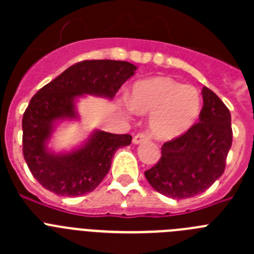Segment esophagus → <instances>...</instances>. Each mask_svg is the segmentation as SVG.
I'll list each match as a JSON object with an SVG mask.
<instances>
[{"label": "esophagus", "instance_id": "34e87169", "mask_svg": "<svg viewBox=\"0 0 254 254\" xmlns=\"http://www.w3.org/2000/svg\"><path fill=\"white\" fill-rule=\"evenodd\" d=\"M147 140H149V137H147L146 133H137L132 141H133L134 145H138V143H142Z\"/></svg>", "mask_w": 254, "mask_h": 254}]
</instances>
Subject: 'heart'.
<instances>
[{"label":"heart","mask_w":254,"mask_h":254,"mask_svg":"<svg viewBox=\"0 0 254 254\" xmlns=\"http://www.w3.org/2000/svg\"><path fill=\"white\" fill-rule=\"evenodd\" d=\"M129 105L137 113H150L149 128L159 140H174L196 123L201 95L193 86L169 77H154L133 85Z\"/></svg>","instance_id":"obj_1"}]
</instances>
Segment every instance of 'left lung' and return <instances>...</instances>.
<instances>
[{"instance_id": "obj_1", "label": "left lung", "mask_w": 254, "mask_h": 254, "mask_svg": "<svg viewBox=\"0 0 254 254\" xmlns=\"http://www.w3.org/2000/svg\"><path fill=\"white\" fill-rule=\"evenodd\" d=\"M199 122L181 137L161 146L158 164L145 172L155 190L170 198H188L202 193L225 170L232 147V116L219 96L202 89Z\"/></svg>"}]
</instances>
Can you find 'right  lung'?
<instances>
[{
  "instance_id": "obj_1",
  "label": "right lung",
  "mask_w": 254,
  "mask_h": 254,
  "mask_svg": "<svg viewBox=\"0 0 254 254\" xmlns=\"http://www.w3.org/2000/svg\"><path fill=\"white\" fill-rule=\"evenodd\" d=\"M137 67L126 61H82L68 67L31 98L22 117V154L31 174L58 196L78 197L100 185L114 152L128 146L129 134L91 132L77 149L55 152L48 142L60 121L78 120L76 100L95 95L113 99Z\"/></svg>"
}]
</instances>
